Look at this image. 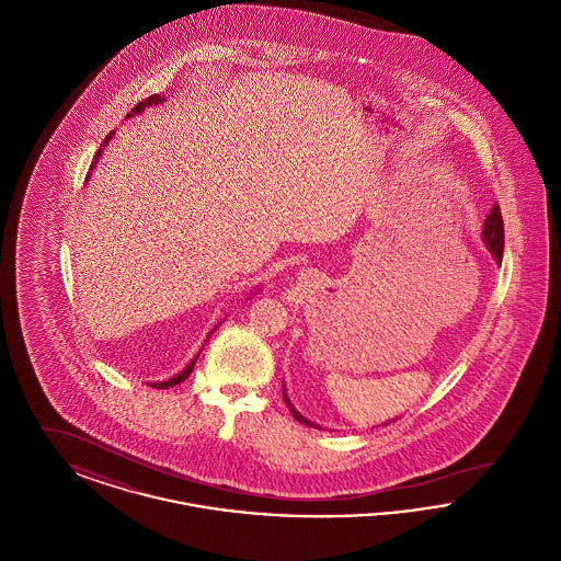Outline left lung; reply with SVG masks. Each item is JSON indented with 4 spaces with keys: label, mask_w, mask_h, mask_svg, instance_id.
<instances>
[{
    "label": "left lung",
    "mask_w": 561,
    "mask_h": 561,
    "mask_svg": "<svg viewBox=\"0 0 561 561\" xmlns=\"http://www.w3.org/2000/svg\"><path fill=\"white\" fill-rule=\"evenodd\" d=\"M483 241H485L490 254L494 256V261L501 265V261H503V250H505V227H503V216H501V208H499V206L492 208V213L488 214V218H485V222H483ZM284 401H286V405L290 408V412H293V416L298 423H302V425H307V427L320 428L316 423L307 421V419L294 408L290 400H288L286 389H284Z\"/></svg>",
    "instance_id": "8db88e82"
}]
</instances>
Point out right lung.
<instances>
[{
    "mask_svg": "<svg viewBox=\"0 0 561 561\" xmlns=\"http://www.w3.org/2000/svg\"><path fill=\"white\" fill-rule=\"evenodd\" d=\"M160 103H163V96H160V94H153V96H149L147 101H142V103H138L136 107L128 113V117H133V115H136V113H140L142 108L149 107V105H160ZM111 136H113V133L107 134V138L103 140V145H101V149L96 151V156H94V163L90 165V172H92V168L96 165V161L101 160V156H103V149L107 147L108 140H111ZM88 179H90V174H88ZM220 325V323H218ZM216 330V328H214ZM213 330V332H214ZM210 332V334H213ZM197 357H199V353L188 362L187 368L183 370V373L176 374V376H172V378H168V380H161V382H151V387H156V389H168V387H174V385H179V382H183L185 378H188V374L193 373V366H195V362H197Z\"/></svg>",
    "mask_w": 561,
    "mask_h": 561,
    "instance_id": "obj_1",
    "label": "right lung"
}]
</instances>
